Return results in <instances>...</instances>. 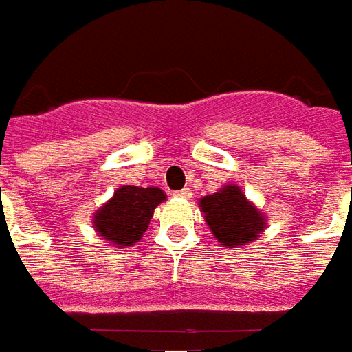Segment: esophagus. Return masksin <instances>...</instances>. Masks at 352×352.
I'll return each instance as SVG.
<instances>
[{"label": "esophagus", "instance_id": "obj_1", "mask_svg": "<svg viewBox=\"0 0 352 352\" xmlns=\"http://www.w3.org/2000/svg\"><path fill=\"white\" fill-rule=\"evenodd\" d=\"M176 197H184V199H188V197H192V190L190 188H184V190H178V192H174Z\"/></svg>", "mask_w": 352, "mask_h": 352}]
</instances>
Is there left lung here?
Segmentation results:
<instances>
[{
    "mask_svg": "<svg viewBox=\"0 0 352 352\" xmlns=\"http://www.w3.org/2000/svg\"><path fill=\"white\" fill-rule=\"evenodd\" d=\"M199 204L211 232L223 246L248 244L263 232V217L236 186H226L221 192L204 197Z\"/></svg>",
    "mask_w": 352,
    "mask_h": 352,
    "instance_id": "left-lung-1",
    "label": "left lung"
}]
</instances>
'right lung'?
Here are the masks:
<instances>
[{
    "label": "right lung",
    "instance_id": "obj_1",
    "mask_svg": "<svg viewBox=\"0 0 352 352\" xmlns=\"http://www.w3.org/2000/svg\"><path fill=\"white\" fill-rule=\"evenodd\" d=\"M164 199L166 195L159 188L122 186L114 197L96 211L94 228L116 246L135 244L147 230L155 207Z\"/></svg>",
    "mask_w": 352,
    "mask_h": 352
}]
</instances>
